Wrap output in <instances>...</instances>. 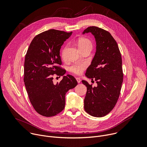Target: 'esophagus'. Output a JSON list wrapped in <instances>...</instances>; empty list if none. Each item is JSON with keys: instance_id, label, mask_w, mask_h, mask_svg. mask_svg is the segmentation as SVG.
Instances as JSON below:
<instances>
[{"instance_id": "34e87169", "label": "esophagus", "mask_w": 147, "mask_h": 147, "mask_svg": "<svg viewBox=\"0 0 147 147\" xmlns=\"http://www.w3.org/2000/svg\"><path fill=\"white\" fill-rule=\"evenodd\" d=\"M76 80H77V81L78 83H80V82H81V80H80V78H78V77H77V78H76Z\"/></svg>"}]
</instances>
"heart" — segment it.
Listing matches in <instances>:
<instances>
[{
  "instance_id": "1",
  "label": "heart",
  "mask_w": 147,
  "mask_h": 147,
  "mask_svg": "<svg viewBox=\"0 0 147 147\" xmlns=\"http://www.w3.org/2000/svg\"><path fill=\"white\" fill-rule=\"evenodd\" d=\"M78 46L80 51L85 49H90L91 50L92 48V44L91 41L86 38H80L78 40ZM66 48L63 50L62 52L63 57H65V52ZM87 67V64L85 63H76L74 64L72 66L70 67V70L73 73L80 75L82 74L84 70H85Z\"/></svg>"
}]
</instances>
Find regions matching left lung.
<instances>
[{
  "mask_svg": "<svg viewBox=\"0 0 147 147\" xmlns=\"http://www.w3.org/2000/svg\"><path fill=\"white\" fill-rule=\"evenodd\" d=\"M89 32L94 36L96 46L86 76L94 79L97 87H92L87 81H82L87 89L84 109L89 115L100 117L113 109L119 99L123 80L122 60L116 41L108 31L92 26L82 34Z\"/></svg>",
  "mask_w": 147,
  "mask_h": 147,
  "instance_id": "8db88e82",
  "label": "left lung"
}]
</instances>
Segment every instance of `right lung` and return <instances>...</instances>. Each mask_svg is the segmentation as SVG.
Instances as JSON below:
<instances>
[{"label":"right lung","instance_id":"1","mask_svg":"<svg viewBox=\"0 0 147 147\" xmlns=\"http://www.w3.org/2000/svg\"><path fill=\"white\" fill-rule=\"evenodd\" d=\"M72 33L53 29L42 32L34 37L27 52L24 84L33 108L44 116H53L63 110L66 92L77 85L73 76H63L66 70L59 67L61 47ZM54 74L63 76L56 85L53 82Z\"/></svg>","mask_w":147,"mask_h":147}]
</instances>
